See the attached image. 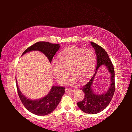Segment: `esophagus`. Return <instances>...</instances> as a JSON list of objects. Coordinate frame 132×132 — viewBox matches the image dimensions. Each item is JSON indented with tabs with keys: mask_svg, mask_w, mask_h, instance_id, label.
Wrapping results in <instances>:
<instances>
[{
	"mask_svg": "<svg viewBox=\"0 0 132 132\" xmlns=\"http://www.w3.org/2000/svg\"><path fill=\"white\" fill-rule=\"evenodd\" d=\"M65 91L66 93H73L75 90L73 89H68V88H65Z\"/></svg>",
	"mask_w": 132,
	"mask_h": 132,
	"instance_id": "obj_1",
	"label": "esophagus"
}]
</instances>
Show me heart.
Segmentation results:
<instances>
[{
    "instance_id": "b5f03b06",
    "label": "heart",
    "mask_w": 132,
    "mask_h": 132,
    "mask_svg": "<svg viewBox=\"0 0 132 132\" xmlns=\"http://www.w3.org/2000/svg\"><path fill=\"white\" fill-rule=\"evenodd\" d=\"M95 65V57L90 50H82L77 47L68 48L59 55V59L52 62V72L57 81L64 84L72 75L70 84L78 81L82 84L92 75Z\"/></svg>"
}]
</instances>
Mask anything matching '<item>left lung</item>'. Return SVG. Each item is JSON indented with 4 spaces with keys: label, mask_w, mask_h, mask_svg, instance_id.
I'll return each mask as SVG.
<instances>
[{
    "label": "left lung",
    "mask_w": 132,
    "mask_h": 132,
    "mask_svg": "<svg viewBox=\"0 0 132 132\" xmlns=\"http://www.w3.org/2000/svg\"><path fill=\"white\" fill-rule=\"evenodd\" d=\"M90 43L91 46L94 48L96 54V69L95 74L90 81L80 89L85 93V97L82 101L78 102L77 105L79 109L85 113L96 114L105 109L113 97L115 91L114 70L112 63L106 51L97 44L93 42ZM102 65H105L109 71L111 75V84L106 93L98 95L94 93L91 86L98 68Z\"/></svg>",
    "instance_id": "obj_1"
}]
</instances>
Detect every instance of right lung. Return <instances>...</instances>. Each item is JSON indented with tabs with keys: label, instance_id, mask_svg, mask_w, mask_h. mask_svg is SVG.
Segmentation results:
<instances>
[{
	"label": "right lung",
	"instance_id": "obj_1",
	"mask_svg": "<svg viewBox=\"0 0 132 132\" xmlns=\"http://www.w3.org/2000/svg\"><path fill=\"white\" fill-rule=\"evenodd\" d=\"M59 44H53L48 42H38L27 48L22 55L32 51H38L42 52L48 59L50 63L54 54L59 50ZM16 87L19 96L23 105L30 112L37 116H45L51 113L57 107L61 100L62 96L65 93V87L62 86H53L49 93L44 97L32 100L27 98L20 90L17 83Z\"/></svg>",
	"mask_w": 132,
	"mask_h": 132
}]
</instances>
